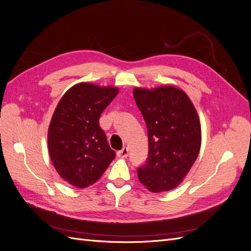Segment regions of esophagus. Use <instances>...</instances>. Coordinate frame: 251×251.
Instances as JSON below:
<instances>
[{
    "mask_svg": "<svg viewBox=\"0 0 251 251\" xmlns=\"http://www.w3.org/2000/svg\"><path fill=\"white\" fill-rule=\"evenodd\" d=\"M128 155V149L125 147L123 150H120L117 151V157L119 158H126Z\"/></svg>",
    "mask_w": 251,
    "mask_h": 251,
    "instance_id": "esophagus-1",
    "label": "esophagus"
}]
</instances>
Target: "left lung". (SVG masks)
<instances>
[{
	"mask_svg": "<svg viewBox=\"0 0 251 251\" xmlns=\"http://www.w3.org/2000/svg\"><path fill=\"white\" fill-rule=\"evenodd\" d=\"M133 94L149 137V157L137 170L138 179L151 192L171 191L181 183L199 155L198 114L186 93L178 88H135Z\"/></svg>",
	"mask_w": 251,
	"mask_h": 251,
	"instance_id": "left-lung-1",
	"label": "left lung"
}]
</instances>
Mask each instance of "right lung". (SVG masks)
Here are the masks:
<instances>
[{"mask_svg": "<svg viewBox=\"0 0 251 251\" xmlns=\"http://www.w3.org/2000/svg\"><path fill=\"white\" fill-rule=\"evenodd\" d=\"M118 94L114 87L80 82L60 98L48 130L51 161L71 185L94 184L115 158L100 117Z\"/></svg>", "mask_w": 251, "mask_h": 251, "instance_id": "obj_1", "label": "right lung"}]
</instances>
